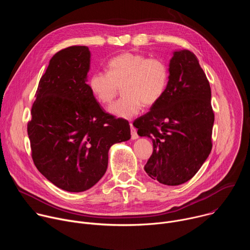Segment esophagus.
I'll use <instances>...</instances> for the list:
<instances>
[{"instance_id":"34e87169","label":"esophagus","mask_w":250,"mask_h":250,"mask_svg":"<svg viewBox=\"0 0 250 250\" xmlns=\"http://www.w3.org/2000/svg\"><path fill=\"white\" fill-rule=\"evenodd\" d=\"M130 133H131V139H137L138 138V134H137V131L136 129L133 127L132 125H130Z\"/></svg>"}]
</instances>
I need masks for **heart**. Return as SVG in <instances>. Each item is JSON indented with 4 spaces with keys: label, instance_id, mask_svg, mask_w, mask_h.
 I'll return each mask as SVG.
<instances>
[{
    "label": "heart",
    "instance_id": "heart-1",
    "mask_svg": "<svg viewBox=\"0 0 250 250\" xmlns=\"http://www.w3.org/2000/svg\"><path fill=\"white\" fill-rule=\"evenodd\" d=\"M168 67L158 58L125 52L108 63V73L95 72L88 81L91 93L103 104H110L123 87L124 97L109 112L119 119L136 116L142 104L151 106L163 96L168 84Z\"/></svg>",
    "mask_w": 250,
    "mask_h": 250
}]
</instances>
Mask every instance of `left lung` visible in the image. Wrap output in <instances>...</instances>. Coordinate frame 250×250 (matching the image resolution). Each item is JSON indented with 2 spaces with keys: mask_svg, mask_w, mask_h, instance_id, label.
<instances>
[{
  "mask_svg": "<svg viewBox=\"0 0 250 250\" xmlns=\"http://www.w3.org/2000/svg\"><path fill=\"white\" fill-rule=\"evenodd\" d=\"M168 71L162 98L133 125L153 144L146 172L161 184L177 186L189 181L208 157L215 115L209 83L193 52L173 51Z\"/></svg>",
  "mask_w": 250,
  "mask_h": 250,
  "instance_id": "1",
  "label": "left lung"
}]
</instances>
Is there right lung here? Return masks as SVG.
<instances>
[{
    "instance_id": "add662e5",
    "label": "right lung",
    "mask_w": 250,
    "mask_h": 250,
    "mask_svg": "<svg viewBox=\"0 0 250 250\" xmlns=\"http://www.w3.org/2000/svg\"><path fill=\"white\" fill-rule=\"evenodd\" d=\"M87 46L58 51L41 78L27 124L31 156L56 187L84 192L108 168L111 146L130 138L129 124L103 111L87 84Z\"/></svg>"
}]
</instances>
